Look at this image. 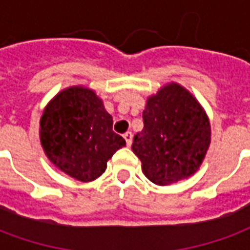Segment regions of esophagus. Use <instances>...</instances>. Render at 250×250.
Instances as JSON below:
<instances>
[{
    "instance_id": "1",
    "label": "esophagus",
    "mask_w": 250,
    "mask_h": 250,
    "mask_svg": "<svg viewBox=\"0 0 250 250\" xmlns=\"http://www.w3.org/2000/svg\"><path fill=\"white\" fill-rule=\"evenodd\" d=\"M123 138L125 139V143H127V146L130 147L131 143H132V134H131L130 131H127L125 135H123Z\"/></svg>"
}]
</instances>
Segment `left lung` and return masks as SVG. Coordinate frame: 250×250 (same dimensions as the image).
I'll return each instance as SVG.
<instances>
[{
    "label": "left lung",
    "instance_id": "left-lung-1",
    "mask_svg": "<svg viewBox=\"0 0 250 250\" xmlns=\"http://www.w3.org/2000/svg\"><path fill=\"white\" fill-rule=\"evenodd\" d=\"M143 130L132 151L143 173L157 185H170L197 171L210 145V125L202 107L175 83L147 100Z\"/></svg>",
    "mask_w": 250,
    "mask_h": 250
}]
</instances>
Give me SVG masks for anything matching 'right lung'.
<instances>
[{"label":"right lung","instance_id":"1","mask_svg":"<svg viewBox=\"0 0 250 250\" xmlns=\"http://www.w3.org/2000/svg\"><path fill=\"white\" fill-rule=\"evenodd\" d=\"M40 139L56 167L82 182L105 171L107 161L125 146L112 131V116L93 91L64 89L46 105L40 120Z\"/></svg>","mask_w":250,"mask_h":250}]
</instances>
